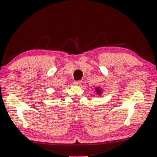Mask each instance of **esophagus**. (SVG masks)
<instances>
[{
  "instance_id": "esophagus-1",
  "label": "esophagus",
  "mask_w": 157,
  "mask_h": 157,
  "mask_svg": "<svg viewBox=\"0 0 157 157\" xmlns=\"http://www.w3.org/2000/svg\"><path fill=\"white\" fill-rule=\"evenodd\" d=\"M74 83H75L76 85H81V84L82 83V81H81V80L75 81H74Z\"/></svg>"
}]
</instances>
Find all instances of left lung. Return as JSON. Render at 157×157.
Wrapping results in <instances>:
<instances>
[{
  "label": "left lung",
  "instance_id": "1",
  "mask_svg": "<svg viewBox=\"0 0 157 157\" xmlns=\"http://www.w3.org/2000/svg\"><path fill=\"white\" fill-rule=\"evenodd\" d=\"M95 89H96V93H97L98 95H100L101 93H102V90H101V89L99 88V87L95 88Z\"/></svg>",
  "mask_w": 157,
  "mask_h": 157
}]
</instances>
